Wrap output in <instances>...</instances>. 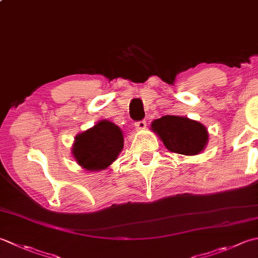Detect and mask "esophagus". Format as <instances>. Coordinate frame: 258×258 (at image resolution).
<instances>
[{
    "instance_id": "obj_1",
    "label": "esophagus",
    "mask_w": 258,
    "mask_h": 258,
    "mask_svg": "<svg viewBox=\"0 0 258 258\" xmlns=\"http://www.w3.org/2000/svg\"><path fill=\"white\" fill-rule=\"evenodd\" d=\"M134 125L136 130H144L146 127V120H140V122H136Z\"/></svg>"
}]
</instances>
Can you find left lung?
<instances>
[{
    "instance_id": "obj_1",
    "label": "left lung",
    "mask_w": 258,
    "mask_h": 258,
    "mask_svg": "<svg viewBox=\"0 0 258 258\" xmlns=\"http://www.w3.org/2000/svg\"><path fill=\"white\" fill-rule=\"evenodd\" d=\"M151 127L159 135L166 149L178 154H199L208 143L207 128L188 117L165 115L153 120Z\"/></svg>"
}]
</instances>
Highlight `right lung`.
Here are the masks:
<instances>
[{
  "label": "right lung",
  "instance_id": "obj_1",
  "mask_svg": "<svg viewBox=\"0 0 258 258\" xmlns=\"http://www.w3.org/2000/svg\"><path fill=\"white\" fill-rule=\"evenodd\" d=\"M124 146L123 132L109 120H99L75 138L73 155L80 166L88 171H100L117 159Z\"/></svg>",
  "mask_w": 258,
  "mask_h": 258
}]
</instances>
